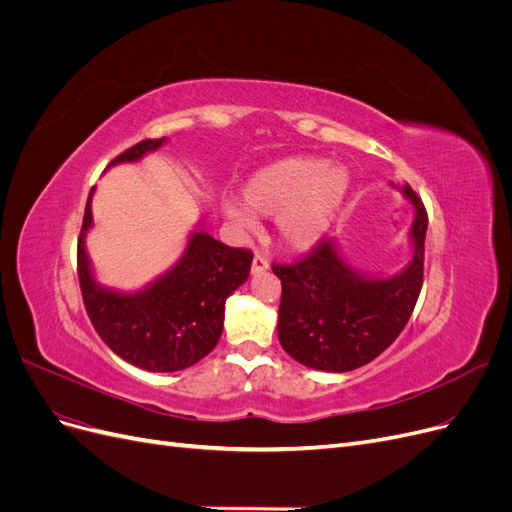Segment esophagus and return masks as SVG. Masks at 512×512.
<instances>
[{"label": "esophagus", "mask_w": 512, "mask_h": 512, "mask_svg": "<svg viewBox=\"0 0 512 512\" xmlns=\"http://www.w3.org/2000/svg\"><path fill=\"white\" fill-rule=\"evenodd\" d=\"M267 269H269V260H267V256L256 254V256H254V260H252V273H254V275H258V273H265Z\"/></svg>", "instance_id": "esophagus-1"}]
</instances>
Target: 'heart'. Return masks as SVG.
Instances as JSON below:
<instances>
[{
    "instance_id": "1",
    "label": "heart",
    "mask_w": 512,
    "mask_h": 512,
    "mask_svg": "<svg viewBox=\"0 0 512 512\" xmlns=\"http://www.w3.org/2000/svg\"><path fill=\"white\" fill-rule=\"evenodd\" d=\"M350 188L342 166L324 158L294 156L260 168L243 185V205H228L226 215L252 226L254 215H275V235L288 250H309L333 226Z\"/></svg>"
}]
</instances>
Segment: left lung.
I'll return each instance as SVG.
<instances>
[{"label": "left lung", "instance_id": "obj_1", "mask_svg": "<svg viewBox=\"0 0 512 512\" xmlns=\"http://www.w3.org/2000/svg\"><path fill=\"white\" fill-rule=\"evenodd\" d=\"M401 194L414 207V256L395 277L376 280L354 271L327 237L292 265H273L282 280L277 335L294 361L352 371L374 361L404 331L423 288L427 211L410 185Z\"/></svg>", "mask_w": 512, "mask_h": 512}]
</instances>
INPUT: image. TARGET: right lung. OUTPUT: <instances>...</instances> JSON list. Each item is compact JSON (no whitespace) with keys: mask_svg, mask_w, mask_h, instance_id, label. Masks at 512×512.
Masks as SVG:
<instances>
[{"mask_svg":"<svg viewBox=\"0 0 512 512\" xmlns=\"http://www.w3.org/2000/svg\"><path fill=\"white\" fill-rule=\"evenodd\" d=\"M164 138H145L108 164L141 160ZM89 192L76 250V271L87 316L102 342L123 361L147 371H179L198 363L220 342L224 305L250 275L254 254L228 247L205 230L190 237L177 265L141 292L102 288L91 275L85 232L91 226Z\"/></svg>","mask_w":512,"mask_h":512,"instance_id":"add662e5","label":"right lung"}]
</instances>
